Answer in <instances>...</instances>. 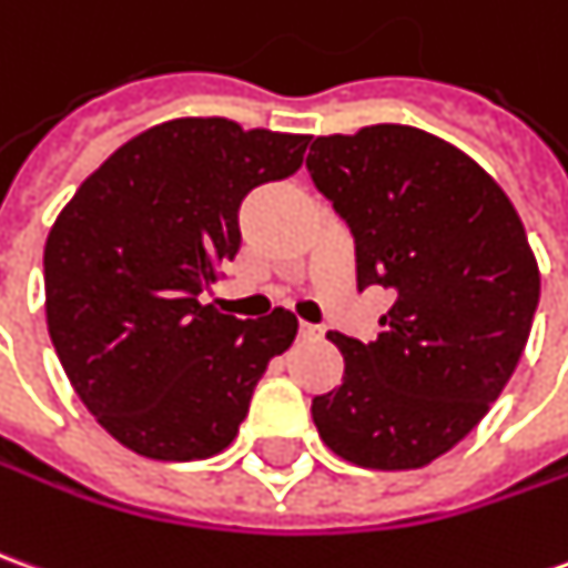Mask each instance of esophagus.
<instances>
[{"label": "esophagus", "instance_id": "34e87169", "mask_svg": "<svg viewBox=\"0 0 568 568\" xmlns=\"http://www.w3.org/2000/svg\"><path fill=\"white\" fill-rule=\"evenodd\" d=\"M323 332L316 328V325H307V323H301L297 325V338H320Z\"/></svg>", "mask_w": 568, "mask_h": 568}]
</instances>
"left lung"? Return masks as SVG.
Instances as JSON below:
<instances>
[{"instance_id": "left-lung-1", "label": "left lung", "mask_w": 568, "mask_h": 568, "mask_svg": "<svg viewBox=\"0 0 568 568\" xmlns=\"http://www.w3.org/2000/svg\"><path fill=\"white\" fill-rule=\"evenodd\" d=\"M307 172L351 230L356 288L394 295L375 341L328 332L344 378L313 424L359 467H424L477 427L529 341L541 280L523 221L477 162L412 125L316 138Z\"/></svg>"}]
</instances>
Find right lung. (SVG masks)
Masks as SVG:
<instances>
[{"instance_id":"obj_1","label":"right lung","mask_w":568,"mask_h":568,"mask_svg":"<svg viewBox=\"0 0 568 568\" xmlns=\"http://www.w3.org/2000/svg\"><path fill=\"white\" fill-rule=\"evenodd\" d=\"M307 134L174 119L122 144L77 190L45 243L49 335L106 434L144 458L227 449L255 384L288 351V311L236 320L202 307L240 252V205L301 169Z\"/></svg>"}]
</instances>
